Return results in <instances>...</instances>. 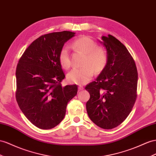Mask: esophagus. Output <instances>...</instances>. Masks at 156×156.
I'll use <instances>...</instances> for the list:
<instances>
[{"label": "esophagus", "instance_id": "obj_1", "mask_svg": "<svg viewBox=\"0 0 156 156\" xmlns=\"http://www.w3.org/2000/svg\"><path fill=\"white\" fill-rule=\"evenodd\" d=\"M78 90L79 91H81V90H83V87L82 86H78Z\"/></svg>", "mask_w": 156, "mask_h": 156}]
</instances>
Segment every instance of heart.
I'll return each mask as SVG.
<instances>
[{"mask_svg":"<svg viewBox=\"0 0 156 156\" xmlns=\"http://www.w3.org/2000/svg\"><path fill=\"white\" fill-rule=\"evenodd\" d=\"M72 47L74 50L84 54L85 58L82 64L83 67L74 69L67 74V80L69 82L76 84H84L93 77L94 72L99 74L105 69L107 63V53L103 48L98 47L94 40L83 36L76 39ZM58 61L63 69H69L71 62L67 47L64 46L60 50Z\"/></svg>","mask_w":156,"mask_h":156,"instance_id":"1","label":"heart"}]
</instances>
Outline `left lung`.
Masks as SVG:
<instances>
[{"instance_id":"1","label":"left lung","mask_w":156,"mask_h":156,"mask_svg":"<svg viewBox=\"0 0 156 156\" xmlns=\"http://www.w3.org/2000/svg\"><path fill=\"white\" fill-rule=\"evenodd\" d=\"M107 65L98 77L87 85L90 98L86 103L90 119L97 126L112 129L125 121L136 99L138 72L126 47L113 35L102 36Z\"/></svg>"}]
</instances>
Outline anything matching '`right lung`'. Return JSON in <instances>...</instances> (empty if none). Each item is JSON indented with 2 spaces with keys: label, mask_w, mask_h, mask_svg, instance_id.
Listing matches in <instances>:
<instances>
[{
  "label": "right lung",
  "mask_w": 156,
  "mask_h": 156,
  "mask_svg": "<svg viewBox=\"0 0 156 156\" xmlns=\"http://www.w3.org/2000/svg\"><path fill=\"white\" fill-rule=\"evenodd\" d=\"M63 31L35 39L23 53L16 70V98L29 121L41 129H51L65 116L69 103L76 95V85L62 86L65 78L58 61L60 50L75 35Z\"/></svg>",
  "instance_id": "1"
}]
</instances>
